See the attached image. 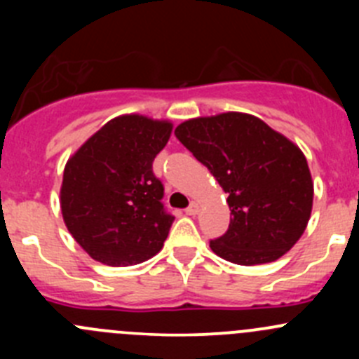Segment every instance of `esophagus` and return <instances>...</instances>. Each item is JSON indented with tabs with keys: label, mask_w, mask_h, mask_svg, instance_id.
<instances>
[{
	"label": "esophagus",
	"mask_w": 359,
	"mask_h": 359,
	"mask_svg": "<svg viewBox=\"0 0 359 359\" xmlns=\"http://www.w3.org/2000/svg\"><path fill=\"white\" fill-rule=\"evenodd\" d=\"M198 212H200V206H198V203H191V205L186 208L187 215H196Z\"/></svg>",
	"instance_id": "obj_1"
}]
</instances>
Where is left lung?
Masks as SVG:
<instances>
[{
	"instance_id": "left-lung-1",
	"label": "left lung",
	"mask_w": 359,
	"mask_h": 359,
	"mask_svg": "<svg viewBox=\"0 0 359 359\" xmlns=\"http://www.w3.org/2000/svg\"><path fill=\"white\" fill-rule=\"evenodd\" d=\"M175 137L229 194L233 217L226 234L210 241L213 253L255 266L299 241L313 210V179L295 144L243 112L189 119Z\"/></svg>"
}]
</instances>
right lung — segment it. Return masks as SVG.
Instances as JSON below:
<instances>
[{
    "instance_id": "1",
    "label": "right lung",
    "mask_w": 359,
    "mask_h": 359,
    "mask_svg": "<svg viewBox=\"0 0 359 359\" xmlns=\"http://www.w3.org/2000/svg\"><path fill=\"white\" fill-rule=\"evenodd\" d=\"M172 123L139 114L107 121L66 163L60 208L79 247L107 266H135L161 250L175 217L163 206L153 161Z\"/></svg>"
}]
</instances>
